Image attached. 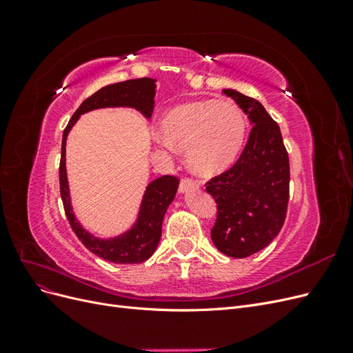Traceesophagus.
I'll return each instance as SVG.
<instances>
[{"label":"esophagus","instance_id":"esophagus-1","mask_svg":"<svg viewBox=\"0 0 353 353\" xmlns=\"http://www.w3.org/2000/svg\"><path fill=\"white\" fill-rule=\"evenodd\" d=\"M197 187H199L197 181L191 179V178H187V176H184L183 179H181V183H179V191H181V193H185V191H188L191 188H197Z\"/></svg>","mask_w":353,"mask_h":353}]
</instances>
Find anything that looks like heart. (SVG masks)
I'll use <instances>...</instances> for the list:
<instances>
[{
    "label": "heart",
    "instance_id": "heart-1",
    "mask_svg": "<svg viewBox=\"0 0 353 353\" xmlns=\"http://www.w3.org/2000/svg\"><path fill=\"white\" fill-rule=\"evenodd\" d=\"M163 140L187 150L191 169L212 175L225 169L240 153L245 121L234 103L215 100L179 105L162 121Z\"/></svg>",
    "mask_w": 353,
    "mask_h": 353
}]
</instances>
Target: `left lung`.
<instances>
[{
	"instance_id": "obj_1",
	"label": "left lung",
	"mask_w": 353,
	"mask_h": 353,
	"mask_svg": "<svg viewBox=\"0 0 353 353\" xmlns=\"http://www.w3.org/2000/svg\"><path fill=\"white\" fill-rule=\"evenodd\" d=\"M223 92L240 105L253 126L237 162L205 184L218 209L210 237L223 254L248 258L265 249L283 228L290 163L280 126L263 105L237 91Z\"/></svg>"
}]
</instances>
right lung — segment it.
<instances>
[{
  "label": "right lung",
  "mask_w": 353,
  "mask_h": 353,
  "mask_svg": "<svg viewBox=\"0 0 353 353\" xmlns=\"http://www.w3.org/2000/svg\"><path fill=\"white\" fill-rule=\"evenodd\" d=\"M156 85L152 78L130 79L105 85L97 92H94L87 100H83L78 110L73 113L72 119L63 131L61 140V157H60V194L63 200V208L68 221L77 237L83 243L85 248L100 258L113 263H141L147 261L154 253L162 236V222L168 206L172 203L178 190L179 179L174 175H163L147 185L145 194L141 203L140 216L132 230L122 234V236L109 240H100L92 237L85 231L81 223L74 218L66 176V138L70 128L79 119V116L94 109L101 108H119L128 105L135 108L144 116L150 117L154 109Z\"/></svg>",
  "instance_id": "add662e5"
}]
</instances>
